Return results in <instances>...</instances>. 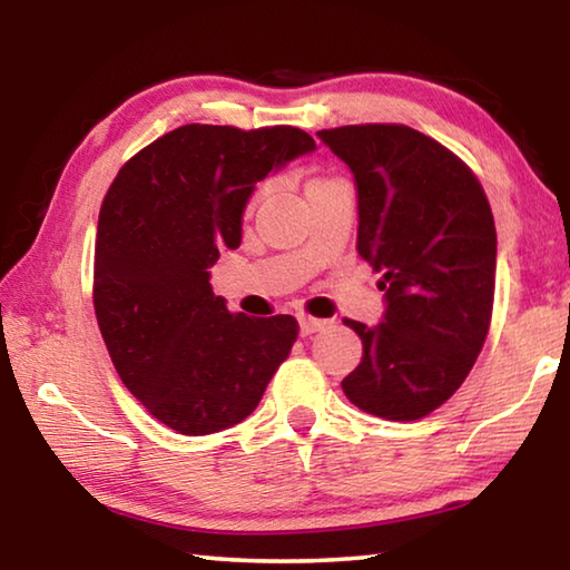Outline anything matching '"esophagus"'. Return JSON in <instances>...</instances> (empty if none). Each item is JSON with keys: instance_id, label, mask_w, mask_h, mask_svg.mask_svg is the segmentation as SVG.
I'll use <instances>...</instances> for the list:
<instances>
[{"instance_id": "obj_1", "label": "esophagus", "mask_w": 570, "mask_h": 570, "mask_svg": "<svg viewBox=\"0 0 570 570\" xmlns=\"http://www.w3.org/2000/svg\"><path fill=\"white\" fill-rule=\"evenodd\" d=\"M330 324L326 320H314V316H298V332H302V336H312L314 332H322L324 326Z\"/></svg>"}]
</instances>
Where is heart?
<instances>
[{"label":"heart","instance_id":"obj_1","mask_svg":"<svg viewBox=\"0 0 570 570\" xmlns=\"http://www.w3.org/2000/svg\"><path fill=\"white\" fill-rule=\"evenodd\" d=\"M316 183H324V178H314L312 183H308V188H312V186H316ZM264 193H266V188H258V190H256V196H254V200H250V206H254V204H256V200L264 196Z\"/></svg>","mask_w":570,"mask_h":570}]
</instances>
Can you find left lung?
Returning a JSON list of instances; mask_svg holds the SVG:
<instances>
[{
	"instance_id": "left-lung-1",
	"label": "left lung",
	"mask_w": 570,
	"mask_h": 570,
	"mask_svg": "<svg viewBox=\"0 0 570 570\" xmlns=\"http://www.w3.org/2000/svg\"><path fill=\"white\" fill-rule=\"evenodd\" d=\"M320 140L356 186V250L382 274L377 326L346 320L362 362L342 380L356 407L420 420L465 382L488 336L495 220L458 156L407 125H344Z\"/></svg>"
}]
</instances>
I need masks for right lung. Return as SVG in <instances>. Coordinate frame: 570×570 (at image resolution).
I'll return each mask as SVG.
<instances>
[{
  "instance_id": "obj_1",
  "label": "right lung",
  "mask_w": 570,
  "mask_h": 570,
  "mask_svg": "<svg viewBox=\"0 0 570 570\" xmlns=\"http://www.w3.org/2000/svg\"><path fill=\"white\" fill-rule=\"evenodd\" d=\"M316 150L288 125H183L125 163L102 200L95 314L130 394L180 435L234 428L258 407L294 316L234 314L208 268L240 246L256 183Z\"/></svg>"
}]
</instances>
